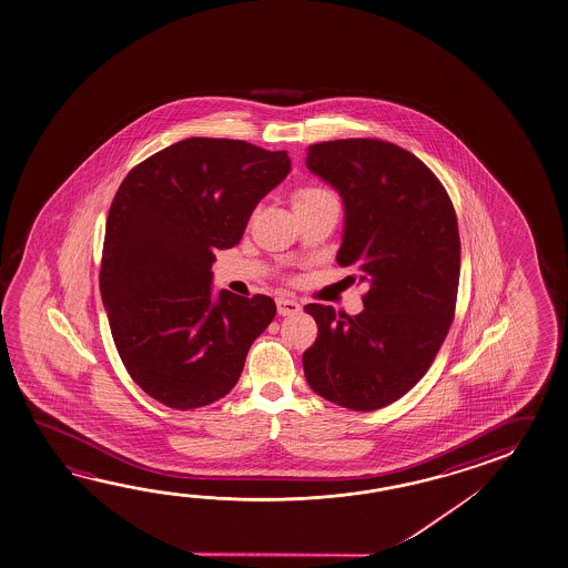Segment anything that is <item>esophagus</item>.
I'll return each mask as SVG.
<instances>
[{
    "mask_svg": "<svg viewBox=\"0 0 568 568\" xmlns=\"http://www.w3.org/2000/svg\"><path fill=\"white\" fill-rule=\"evenodd\" d=\"M277 311L278 315H297L301 311V305L297 303V300H293V297H278L277 300Z\"/></svg>",
    "mask_w": 568,
    "mask_h": 568,
    "instance_id": "1",
    "label": "esophagus"
}]
</instances>
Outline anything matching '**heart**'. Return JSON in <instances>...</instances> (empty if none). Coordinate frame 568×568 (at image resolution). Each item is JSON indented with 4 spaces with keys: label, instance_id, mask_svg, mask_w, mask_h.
<instances>
[{
    "label": "heart",
    "instance_id": "obj_1",
    "mask_svg": "<svg viewBox=\"0 0 568 568\" xmlns=\"http://www.w3.org/2000/svg\"><path fill=\"white\" fill-rule=\"evenodd\" d=\"M323 199H332V194L323 189H317V186H305L295 193V209L305 206V204L320 203Z\"/></svg>",
    "mask_w": 568,
    "mask_h": 568
}]
</instances>
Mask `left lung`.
Masks as SVG:
<instances>
[{"label":"left lung","mask_w":568,"mask_h":568,"mask_svg":"<svg viewBox=\"0 0 568 568\" xmlns=\"http://www.w3.org/2000/svg\"><path fill=\"white\" fill-rule=\"evenodd\" d=\"M307 169L343 203L337 263L367 283L359 315L305 307L320 335L303 354L311 389L372 412L416 386L454 320L460 281L458 219L418 156L392 142L332 140L307 149Z\"/></svg>","instance_id":"8db88e82"}]
</instances>
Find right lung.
<instances>
[{
    "mask_svg": "<svg viewBox=\"0 0 568 568\" xmlns=\"http://www.w3.org/2000/svg\"><path fill=\"white\" fill-rule=\"evenodd\" d=\"M285 150L186 139L129 172L112 201L100 293L130 377L174 409L235 387L273 322L267 295L214 293V251L239 245L258 201L290 174Z\"/></svg>",
    "mask_w": 568,
    "mask_h": 568,
    "instance_id": "obj_1",
    "label": "right lung"
}]
</instances>
